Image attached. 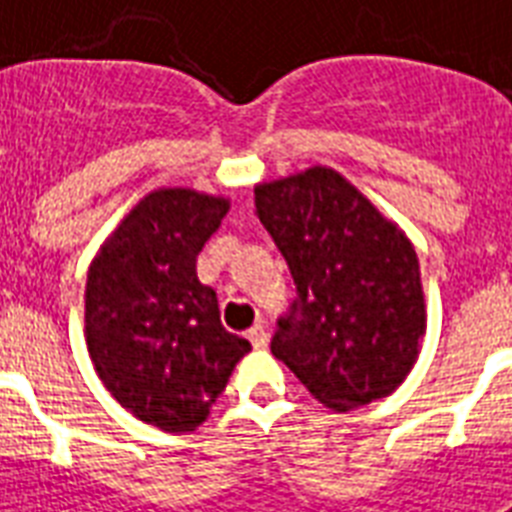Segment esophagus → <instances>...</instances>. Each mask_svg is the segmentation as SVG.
Listing matches in <instances>:
<instances>
[{"instance_id":"1","label":"esophagus","mask_w":512,"mask_h":512,"mask_svg":"<svg viewBox=\"0 0 512 512\" xmlns=\"http://www.w3.org/2000/svg\"><path fill=\"white\" fill-rule=\"evenodd\" d=\"M247 337L255 348H265V345H268V329H265L263 324H255V327L247 332Z\"/></svg>"}]
</instances>
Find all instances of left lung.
I'll list each match as a JSON object with an SVG mask.
<instances>
[{
  "label": "left lung",
  "mask_w": 512,
  "mask_h": 512,
  "mask_svg": "<svg viewBox=\"0 0 512 512\" xmlns=\"http://www.w3.org/2000/svg\"><path fill=\"white\" fill-rule=\"evenodd\" d=\"M255 207L297 287L273 356L337 412L390 396L412 372L428 327L409 236L321 164L257 183Z\"/></svg>",
  "instance_id": "obj_1"
}]
</instances>
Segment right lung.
I'll use <instances>...</instances> for the list:
<instances>
[{
    "label": "right lung",
    "instance_id": "right-lung-1",
    "mask_svg": "<svg viewBox=\"0 0 512 512\" xmlns=\"http://www.w3.org/2000/svg\"><path fill=\"white\" fill-rule=\"evenodd\" d=\"M231 207L225 196L156 188L103 241L87 271L84 337L119 404L167 433L196 430L252 345L220 324L196 255Z\"/></svg>",
    "mask_w": 512,
    "mask_h": 512
}]
</instances>
